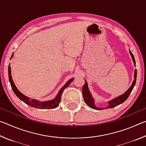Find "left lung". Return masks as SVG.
<instances>
[{"mask_svg": "<svg viewBox=\"0 0 146 146\" xmlns=\"http://www.w3.org/2000/svg\"><path fill=\"white\" fill-rule=\"evenodd\" d=\"M129 53L131 56L132 57V60L134 62V65L136 66V62H135V60L134 58V56H133V53H131V51L129 50ZM134 80L132 83L131 87L128 89V90L125 91V92L122 94V95L119 96L117 98H114V99L111 100L110 102H108V106L105 108H98L95 104V100H94L93 98L91 96V93L90 92V90H89L88 88V83L86 81H85V84L83 86L82 88V95H83V97H84V102H86V104H87L88 106H90L91 108L95 109V110H105V109H108V108H113L116 107V106L118 105H120V104L123 103L124 101L127 100V98L129 97V96L130 95L131 92L133 88L135 85L136 83V80H137V70H135V73H134Z\"/></svg>", "mask_w": 146, "mask_h": 146, "instance_id": "1", "label": "left lung"}]
</instances>
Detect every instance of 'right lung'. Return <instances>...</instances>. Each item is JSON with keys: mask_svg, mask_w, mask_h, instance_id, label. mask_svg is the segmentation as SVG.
Segmentation results:
<instances>
[{"mask_svg": "<svg viewBox=\"0 0 146 146\" xmlns=\"http://www.w3.org/2000/svg\"><path fill=\"white\" fill-rule=\"evenodd\" d=\"M13 53L12 54L11 58L13 57ZM8 76H9V82L11 84V88L12 90H13L15 94L16 95L17 97H18L20 100L23 101V102L26 103V104L30 106L31 107L40 108V109H53L58 107L59 104L60 102L61 96H62V94L63 91L64 90V89L67 88L68 86L70 84V83L72 82L73 80V78H71L70 80H69L67 82V83H66V84L60 89V91H58L57 95L56 96V97L54 98V99L48 100V101H45V102H39L38 100H35V99L30 100V98L29 97L23 95V93H21L19 91V90L17 88L15 85V84L13 81V79H12L10 66H8Z\"/></svg>", "mask_w": 146, "mask_h": 146, "instance_id": "add662e5", "label": "right lung"}]
</instances>
